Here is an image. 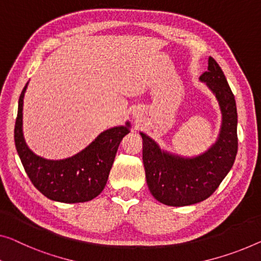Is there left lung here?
I'll return each instance as SVG.
<instances>
[{
	"label": "left lung",
	"instance_id": "1",
	"mask_svg": "<svg viewBox=\"0 0 261 261\" xmlns=\"http://www.w3.org/2000/svg\"><path fill=\"white\" fill-rule=\"evenodd\" d=\"M199 81L215 95L221 114L219 135L205 152L192 157L170 152L139 132L147 186L155 199L169 206H188L207 199L230 172L238 151L236 99L215 58H208L207 71Z\"/></svg>",
	"mask_w": 261,
	"mask_h": 261
}]
</instances>
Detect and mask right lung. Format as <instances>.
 <instances>
[{
    "instance_id": "add662e5",
    "label": "right lung",
    "mask_w": 261,
    "mask_h": 261,
    "mask_svg": "<svg viewBox=\"0 0 261 261\" xmlns=\"http://www.w3.org/2000/svg\"><path fill=\"white\" fill-rule=\"evenodd\" d=\"M28 84L19 96L14 131L15 145L27 174L35 188L51 200L67 204L92 200L106 188L119 144L130 132V122L100 132L71 157L57 161L43 158L29 149L23 136V99Z\"/></svg>"
}]
</instances>
